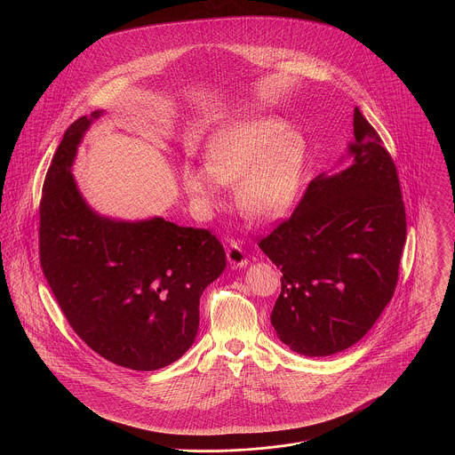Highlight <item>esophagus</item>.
<instances>
[{
    "instance_id": "1",
    "label": "esophagus",
    "mask_w": 455,
    "mask_h": 455,
    "mask_svg": "<svg viewBox=\"0 0 455 455\" xmlns=\"http://www.w3.org/2000/svg\"><path fill=\"white\" fill-rule=\"evenodd\" d=\"M227 259H228V262H230L234 267H243V266L249 264V259H247V254H245L243 247H242L240 243H237V242H232V243L228 245V249H227Z\"/></svg>"
}]
</instances>
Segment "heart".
Returning <instances> with one entry per match:
<instances>
[{
  "label": "heart",
  "instance_id": "obj_1",
  "mask_svg": "<svg viewBox=\"0 0 455 455\" xmlns=\"http://www.w3.org/2000/svg\"><path fill=\"white\" fill-rule=\"evenodd\" d=\"M307 141L300 131L269 117H245L215 131L204 165L182 169L184 191L204 212L225 204L223 186L235 184L245 217L273 221L288 213L300 186Z\"/></svg>",
  "mask_w": 455,
  "mask_h": 455
}]
</instances>
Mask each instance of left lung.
Listing matches in <instances>:
<instances>
[{
  "mask_svg": "<svg viewBox=\"0 0 455 455\" xmlns=\"http://www.w3.org/2000/svg\"><path fill=\"white\" fill-rule=\"evenodd\" d=\"M351 158L317 175L290 220L262 238L282 269L271 324L291 351L329 356L358 343L390 302L406 212L395 165L360 108L353 114Z\"/></svg>",
  "mask_w": 455,
  "mask_h": 455,
  "instance_id": "obj_1",
  "label": "left lung"
}]
</instances>
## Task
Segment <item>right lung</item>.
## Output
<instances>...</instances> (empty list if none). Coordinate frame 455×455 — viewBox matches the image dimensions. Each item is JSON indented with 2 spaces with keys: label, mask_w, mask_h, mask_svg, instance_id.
Segmentation results:
<instances>
[{
  "label": "right lung",
  "mask_w": 455,
  "mask_h": 455,
  "mask_svg": "<svg viewBox=\"0 0 455 455\" xmlns=\"http://www.w3.org/2000/svg\"><path fill=\"white\" fill-rule=\"evenodd\" d=\"M95 110L66 130L44 180L39 251L44 276L73 331L119 367L150 371L195 343L199 299L227 266L223 245L203 228L162 217L97 213L71 167Z\"/></svg>",
  "instance_id": "obj_1"
}]
</instances>
